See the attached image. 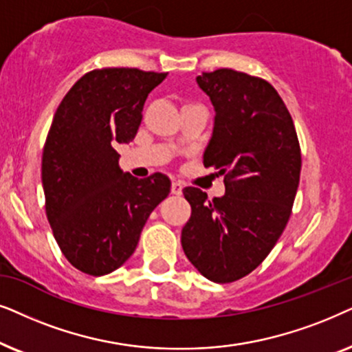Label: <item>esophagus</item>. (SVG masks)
<instances>
[{"label":"esophagus","instance_id":"obj_1","mask_svg":"<svg viewBox=\"0 0 352 352\" xmlns=\"http://www.w3.org/2000/svg\"><path fill=\"white\" fill-rule=\"evenodd\" d=\"M182 190H184V185L180 184V182H172V186H170V193L179 196L182 195Z\"/></svg>","mask_w":352,"mask_h":352}]
</instances>
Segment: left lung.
Instances as JSON below:
<instances>
[{
  "label": "left lung",
  "mask_w": 352,
  "mask_h": 352,
  "mask_svg": "<svg viewBox=\"0 0 352 352\" xmlns=\"http://www.w3.org/2000/svg\"><path fill=\"white\" fill-rule=\"evenodd\" d=\"M196 83L215 111L203 162L225 175V195L206 201L204 191L186 186L191 217L182 248L201 275L230 283L254 270L287 227L301 149L292 116L269 82L217 69Z\"/></svg>",
  "instance_id": "left-lung-1"
}]
</instances>
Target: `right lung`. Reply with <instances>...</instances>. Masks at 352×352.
Masks as SVG:
<instances>
[{"mask_svg": "<svg viewBox=\"0 0 352 352\" xmlns=\"http://www.w3.org/2000/svg\"><path fill=\"white\" fill-rule=\"evenodd\" d=\"M166 77L129 67L91 70L53 117L41 157L46 217L65 259L88 275L125 264L149 214L170 193L168 177L135 179L116 151L135 138L144 101Z\"/></svg>", "mask_w": 352, "mask_h": 352, "instance_id": "1", "label": "right lung"}]
</instances>
